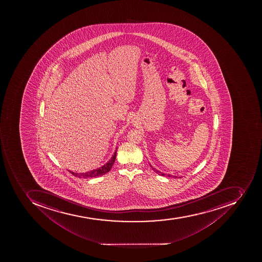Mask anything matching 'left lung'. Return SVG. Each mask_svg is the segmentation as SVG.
I'll return each mask as SVG.
<instances>
[{"instance_id": "1", "label": "left lung", "mask_w": 262, "mask_h": 262, "mask_svg": "<svg viewBox=\"0 0 262 262\" xmlns=\"http://www.w3.org/2000/svg\"><path fill=\"white\" fill-rule=\"evenodd\" d=\"M150 166L151 167V169H152L153 170H154L155 172H156V173H157V174H159V176H168V177L174 178V179H176V178H177V176H171V174H165V173H162V172H161V171H159L157 170V169H155L154 167H152V165H150Z\"/></svg>"}]
</instances>
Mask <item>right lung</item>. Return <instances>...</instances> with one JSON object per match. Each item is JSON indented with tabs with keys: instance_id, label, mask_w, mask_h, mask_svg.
<instances>
[{
	"instance_id": "add662e5",
	"label": "right lung",
	"mask_w": 262,
	"mask_h": 262,
	"mask_svg": "<svg viewBox=\"0 0 262 262\" xmlns=\"http://www.w3.org/2000/svg\"><path fill=\"white\" fill-rule=\"evenodd\" d=\"M116 152H117V148H116V151L114 153L111 160H110L106 164L100 167L98 169H93V170L89 171V172H86V173H74V172H72V171H70V173H72L73 176L77 178H80V179L96 178L98 177V176H103L105 173H108V172L111 170V169H112V165H113L115 161H116Z\"/></svg>"
}]
</instances>
